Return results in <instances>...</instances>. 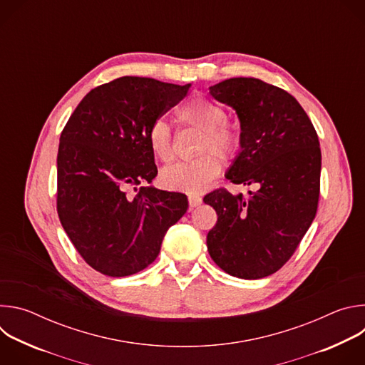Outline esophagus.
Listing matches in <instances>:
<instances>
[{"mask_svg": "<svg viewBox=\"0 0 365 365\" xmlns=\"http://www.w3.org/2000/svg\"><path fill=\"white\" fill-rule=\"evenodd\" d=\"M187 199H189V206L190 207H196L202 203V197L199 195H195V193H189Z\"/></svg>", "mask_w": 365, "mask_h": 365, "instance_id": "34e87169", "label": "esophagus"}]
</instances>
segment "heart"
Here are the masks:
<instances>
[{
	"mask_svg": "<svg viewBox=\"0 0 365 365\" xmlns=\"http://www.w3.org/2000/svg\"><path fill=\"white\" fill-rule=\"evenodd\" d=\"M180 123L203 133L200 151L214 150L225 159L232 158L240 148V130L225 123V111L205 98H192L178 111ZM147 143L155 159L169 162L173 155L172 133L163 120H155L147 131ZM222 160L215 153H206L189 162H179L166 168L160 180L165 187L186 192H200L210 186L222 172Z\"/></svg>",
	"mask_w": 365,
	"mask_h": 365,
	"instance_id": "heart-1",
	"label": "heart"
}]
</instances>
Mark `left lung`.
Returning a JSON list of instances; mask_svg holds the SVG:
<instances>
[{"label": "left lung", "instance_id": "8db88e82", "mask_svg": "<svg viewBox=\"0 0 365 365\" xmlns=\"http://www.w3.org/2000/svg\"><path fill=\"white\" fill-rule=\"evenodd\" d=\"M210 93L240 118L241 151L227 179L257 190H250L247 199L227 189L203 197L218 215L206 237L207 251L225 273L263 279L286 264L315 220L321 186L318 134L294 96L259 79H225Z\"/></svg>", "mask_w": 365, "mask_h": 365}]
</instances>
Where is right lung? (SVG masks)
<instances>
[{
	"label": "right lung",
	"instance_id": "add662e5",
	"mask_svg": "<svg viewBox=\"0 0 365 365\" xmlns=\"http://www.w3.org/2000/svg\"><path fill=\"white\" fill-rule=\"evenodd\" d=\"M189 88L118 78L86 93L61 134L59 220L81 257L102 274L124 277L150 266L187 210L183 193L141 186L133 196L128 189L158 175L147 131Z\"/></svg>",
	"mask_w": 365,
	"mask_h": 365
}]
</instances>
